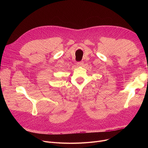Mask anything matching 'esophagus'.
I'll return each instance as SVG.
<instances>
[{"label": "esophagus", "instance_id": "1", "mask_svg": "<svg viewBox=\"0 0 148 148\" xmlns=\"http://www.w3.org/2000/svg\"><path fill=\"white\" fill-rule=\"evenodd\" d=\"M83 64H84L83 61H79V62H77V63L78 66H82L83 65Z\"/></svg>", "mask_w": 148, "mask_h": 148}]
</instances>
